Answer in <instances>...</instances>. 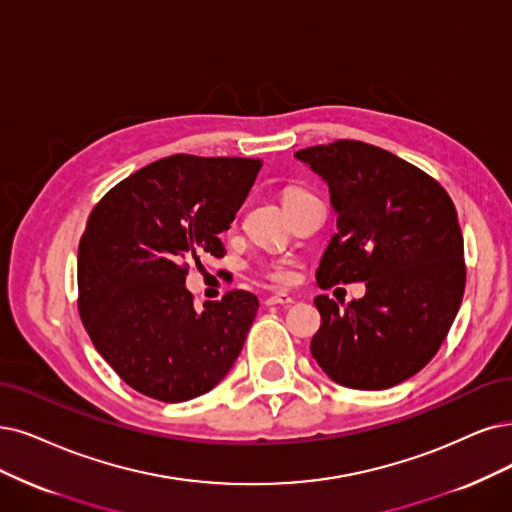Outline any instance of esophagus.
<instances>
[{"label":"esophagus","instance_id":"1","mask_svg":"<svg viewBox=\"0 0 512 512\" xmlns=\"http://www.w3.org/2000/svg\"><path fill=\"white\" fill-rule=\"evenodd\" d=\"M293 295L289 293H276V295H268L266 299H263V304L266 306H289L293 304Z\"/></svg>","mask_w":512,"mask_h":512}]
</instances>
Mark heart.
<instances>
[{"label":"heart","instance_id":"heart-1","mask_svg":"<svg viewBox=\"0 0 512 512\" xmlns=\"http://www.w3.org/2000/svg\"><path fill=\"white\" fill-rule=\"evenodd\" d=\"M308 192L306 189L301 187H289L285 194H282V200L285 202H291L299 196H306ZM261 274L266 276L268 280L276 282V285H287V282L291 280V268H289V261H272V263H266V266H261Z\"/></svg>","mask_w":512,"mask_h":512}]
</instances>
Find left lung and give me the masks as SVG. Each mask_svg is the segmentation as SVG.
<instances>
[{"mask_svg":"<svg viewBox=\"0 0 512 512\" xmlns=\"http://www.w3.org/2000/svg\"><path fill=\"white\" fill-rule=\"evenodd\" d=\"M329 185L337 234L320 259V289L365 282L339 308L318 295L312 356L333 382L384 390L424 369L456 318L464 238L445 187L424 170L363 141L339 139L295 154Z\"/></svg>","mask_w":512,"mask_h":512,"instance_id":"1","label":"left lung"}]
</instances>
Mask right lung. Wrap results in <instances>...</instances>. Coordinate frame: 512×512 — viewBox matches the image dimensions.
<instances>
[{
	"label": "right lung",
	"instance_id": "right-lung-1",
	"mask_svg": "<svg viewBox=\"0 0 512 512\" xmlns=\"http://www.w3.org/2000/svg\"><path fill=\"white\" fill-rule=\"evenodd\" d=\"M261 170L259 158L175 154L94 204L78 251V310L94 348L130 388L162 403L213 390L232 369L259 301L227 291L194 308L189 263L223 257L219 234Z\"/></svg>",
	"mask_w": 512,
	"mask_h": 512
}]
</instances>
